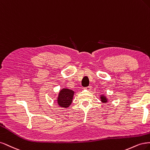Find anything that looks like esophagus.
<instances>
[{"mask_svg": "<svg viewBox=\"0 0 150 150\" xmlns=\"http://www.w3.org/2000/svg\"><path fill=\"white\" fill-rule=\"evenodd\" d=\"M85 89L87 90H90L91 89V86H86V87H85Z\"/></svg>", "mask_w": 150, "mask_h": 150, "instance_id": "esophagus-1", "label": "esophagus"}]
</instances>
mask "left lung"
<instances>
[{"label": "left lung", "instance_id": "obj_1", "mask_svg": "<svg viewBox=\"0 0 150 150\" xmlns=\"http://www.w3.org/2000/svg\"><path fill=\"white\" fill-rule=\"evenodd\" d=\"M101 100L103 101V102H106V101H107V99H106V97L105 96H101Z\"/></svg>", "mask_w": 150, "mask_h": 150}]
</instances>
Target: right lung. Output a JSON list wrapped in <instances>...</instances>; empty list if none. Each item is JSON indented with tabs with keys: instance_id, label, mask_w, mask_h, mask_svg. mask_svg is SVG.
Instances as JSON below:
<instances>
[{
	"instance_id": "add662e5",
	"label": "right lung",
	"mask_w": 150,
	"mask_h": 150,
	"mask_svg": "<svg viewBox=\"0 0 150 150\" xmlns=\"http://www.w3.org/2000/svg\"><path fill=\"white\" fill-rule=\"evenodd\" d=\"M74 92L70 89H63L60 93L58 97L57 102L62 107H69L71 103L73 100V96Z\"/></svg>"
}]
</instances>
